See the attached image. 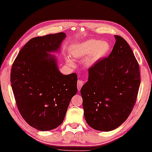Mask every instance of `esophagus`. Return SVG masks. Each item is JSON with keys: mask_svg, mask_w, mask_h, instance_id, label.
<instances>
[{"mask_svg": "<svg viewBox=\"0 0 152 152\" xmlns=\"http://www.w3.org/2000/svg\"><path fill=\"white\" fill-rule=\"evenodd\" d=\"M83 84H84V82L82 80H79L77 81V89H78V91L80 90V88L83 86Z\"/></svg>", "mask_w": 152, "mask_h": 152, "instance_id": "1", "label": "esophagus"}]
</instances>
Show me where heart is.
Wrapping results in <instances>:
<instances>
[{"label": "heart", "instance_id": "heart-1", "mask_svg": "<svg viewBox=\"0 0 152 152\" xmlns=\"http://www.w3.org/2000/svg\"><path fill=\"white\" fill-rule=\"evenodd\" d=\"M110 48V44L107 41L90 39L70 48V54L74 58H82L90 55L87 59V64L92 65L106 57ZM66 62L70 66L74 65L71 58H66Z\"/></svg>", "mask_w": 152, "mask_h": 152}]
</instances>
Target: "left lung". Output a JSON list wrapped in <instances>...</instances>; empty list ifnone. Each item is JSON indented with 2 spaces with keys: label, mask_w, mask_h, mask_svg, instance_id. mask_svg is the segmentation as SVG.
Listing matches in <instances>:
<instances>
[{
  "label": "left lung",
  "mask_w": 152,
  "mask_h": 152,
  "mask_svg": "<svg viewBox=\"0 0 152 152\" xmlns=\"http://www.w3.org/2000/svg\"><path fill=\"white\" fill-rule=\"evenodd\" d=\"M116 42L108 58L88 69L80 89L86 123L96 130L109 132L127 119L134 108L140 83L139 66L126 40Z\"/></svg>",
  "instance_id": "1"
}]
</instances>
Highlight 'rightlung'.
I'll list each match as a JSON object with an SVG mask.
<instances>
[{"label": "right lung", "instance_id": "obj_1", "mask_svg": "<svg viewBox=\"0 0 152 152\" xmlns=\"http://www.w3.org/2000/svg\"><path fill=\"white\" fill-rule=\"evenodd\" d=\"M63 32L30 39L18 53L11 71L17 108L25 121L40 131L51 130L63 122L77 92V75H62L50 53L60 51Z\"/></svg>", "mask_w": 152, "mask_h": 152}]
</instances>
